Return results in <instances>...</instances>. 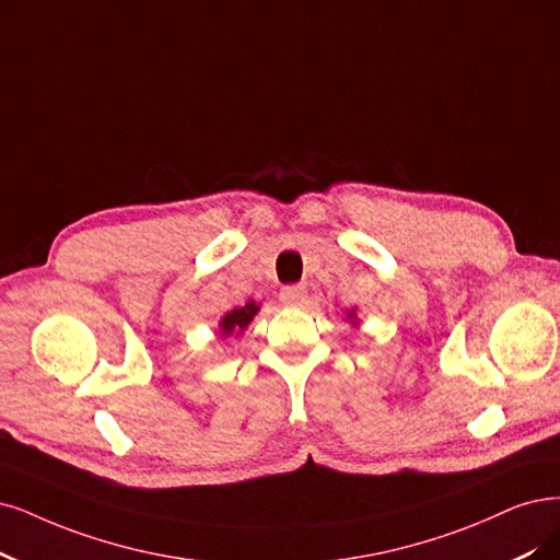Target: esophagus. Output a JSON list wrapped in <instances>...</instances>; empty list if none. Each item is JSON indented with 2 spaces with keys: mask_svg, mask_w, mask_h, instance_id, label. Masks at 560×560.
Segmentation results:
<instances>
[{
  "mask_svg": "<svg viewBox=\"0 0 560 560\" xmlns=\"http://www.w3.org/2000/svg\"><path fill=\"white\" fill-rule=\"evenodd\" d=\"M279 300L285 304V306H302L306 302V288L304 285H285Z\"/></svg>",
  "mask_w": 560,
  "mask_h": 560,
  "instance_id": "34e87169",
  "label": "esophagus"
}]
</instances>
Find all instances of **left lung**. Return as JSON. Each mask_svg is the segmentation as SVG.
Masks as SVG:
<instances>
[{"mask_svg":"<svg viewBox=\"0 0 560 560\" xmlns=\"http://www.w3.org/2000/svg\"><path fill=\"white\" fill-rule=\"evenodd\" d=\"M346 320L353 325V327H360V318H358V314H355V308H350V312H346Z\"/></svg>","mask_w":560,"mask_h":560,"instance_id":"obj_1","label":"left lung"}]
</instances>
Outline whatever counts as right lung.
Returning <instances> with one entry per match:
<instances>
[{"mask_svg":"<svg viewBox=\"0 0 560 560\" xmlns=\"http://www.w3.org/2000/svg\"><path fill=\"white\" fill-rule=\"evenodd\" d=\"M260 312V304H256L254 300H248L244 306H235L233 312H228L221 320H219V335L223 339L228 337H240L244 329L252 325V320L256 318V314Z\"/></svg>","mask_w":560,"mask_h":560,"instance_id":"1","label":"right lung"}]
</instances>
